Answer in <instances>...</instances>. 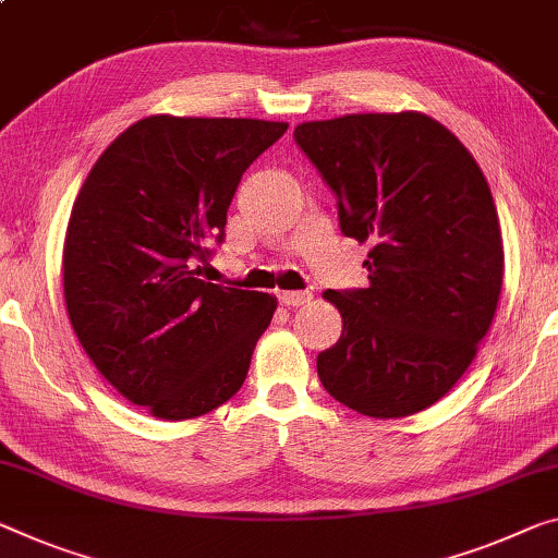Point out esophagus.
Here are the masks:
<instances>
[{
    "label": "esophagus",
    "instance_id": "1",
    "mask_svg": "<svg viewBox=\"0 0 558 558\" xmlns=\"http://www.w3.org/2000/svg\"><path fill=\"white\" fill-rule=\"evenodd\" d=\"M312 299V291H279V302L284 306H302Z\"/></svg>",
    "mask_w": 558,
    "mask_h": 558
}]
</instances>
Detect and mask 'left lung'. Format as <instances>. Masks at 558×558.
<instances>
[{
  "label": "left lung",
  "mask_w": 558,
  "mask_h": 558,
  "mask_svg": "<svg viewBox=\"0 0 558 558\" xmlns=\"http://www.w3.org/2000/svg\"><path fill=\"white\" fill-rule=\"evenodd\" d=\"M294 142L372 244L366 289H329L344 329L316 356L333 399L374 418L439 401L474 362L504 279L494 196L469 149L418 111L306 122Z\"/></svg>",
  "instance_id": "1"
}]
</instances>
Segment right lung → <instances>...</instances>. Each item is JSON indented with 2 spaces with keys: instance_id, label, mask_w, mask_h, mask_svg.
Here are the masks:
<instances>
[{
  "instance_id": "obj_1",
  "label": "right lung",
  "mask_w": 558,
  "mask_h": 558,
  "mask_svg": "<svg viewBox=\"0 0 558 558\" xmlns=\"http://www.w3.org/2000/svg\"><path fill=\"white\" fill-rule=\"evenodd\" d=\"M262 119L147 117L109 144L72 207L64 299L101 376L151 416L182 422L242 389L277 299L211 284L242 174L287 132Z\"/></svg>"
}]
</instances>
